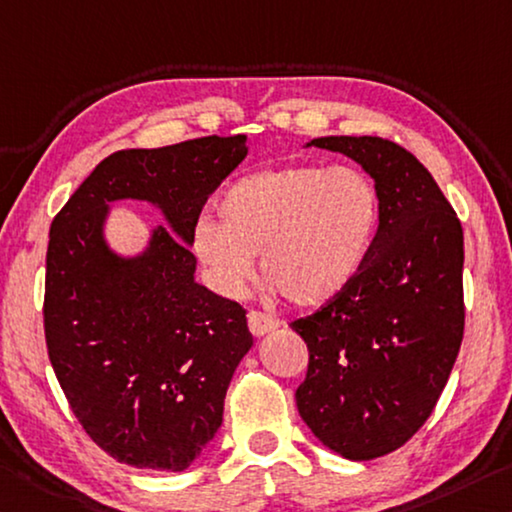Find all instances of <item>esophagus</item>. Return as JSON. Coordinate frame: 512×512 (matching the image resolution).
Listing matches in <instances>:
<instances>
[{
	"instance_id": "obj_1",
	"label": "esophagus",
	"mask_w": 512,
	"mask_h": 512,
	"mask_svg": "<svg viewBox=\"0 0 512 512\" xmlns=\"http://www.w3.org/2000/svg\"><path fill=\"white\" fill-rule=\"evenodd\" d=\"M248 328L253 332L255 337H264L266 332H271L278 328V319H273L269 314H262V312H248Z\"/></svg>"
}]
</instances>
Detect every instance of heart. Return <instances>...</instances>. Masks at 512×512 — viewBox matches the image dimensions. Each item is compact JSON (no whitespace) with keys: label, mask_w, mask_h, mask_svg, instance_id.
Instances as JSON below:
<instances>
[{"label":"heart","mask_w":512,"mask_h":512,"mask_svg":"<svg viewBox=\"0 0 512 512\" xmlns=\"http://www.w3.org/2000/svg\"><path fill=\"white\" fill-rule=\"evenodd\" d=\"M218 224L200 216L191 248L218 294L237 298L253 280L294 307H321L360 278L383 223L376 182L358 168L287 164L234 180Z\"/></svg>","instance_id":"1"}]
</instances>
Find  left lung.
Masks as SVG:
<instances>
[{
  "label": "left lung",
  "mask_w": 512,
  "mask_h": 512,
  "mask_svg": "<svg viewBox=\"0 0 512 512\" xmlns=\"http://www.w3.org/2000/svg\"><path fill=\"white\" fill-rule=\"evenodd\" d=\"M373 177L383 223L360 278L291 323L310 362L296 389L300 417L348 460L392 453L431 417L465 330L462 227L433 175L399 143L321 136Z\"/></svg>",
  "instance_id": "obj_1"
}]
</instances>
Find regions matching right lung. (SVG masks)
Instances as JSON below:
<instances>
[{"mask_svg": "<svg viewBox=\"0 0 512 512\" xmlns=\"http://www.w3.org/2000/svg\"><path fill=\"white\" fill-rule=\"evenodd\" d=\"M248 154L246 136H205L109 154L54 216L45 342L88 437L139 469L184 472L212 442L234 369L253 346L246 310L193 278L191 230ZM116 199L152 201L168 228L120 258L103 241Z\"/></svg>", "mask_w": 512, "mask_h": 512, "instance_id": "right-lung-1", "label": "right lung"}]
</instances>
